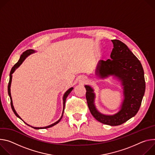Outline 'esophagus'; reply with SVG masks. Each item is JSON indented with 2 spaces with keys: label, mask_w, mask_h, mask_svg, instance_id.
Masks as SVG:
<instances>
[{
  "label": "esophagus",
  "mask_w": 155,
  "mask_h": 155,
  "mask_svg": "<svg viewBox=\"0 0 155 155\" xmlns=\"http://www.w3.org/2000/svg\"><path fill=\"white\" fill-rule=\"evenodd\" d=\"M82 83H84V82H85V78H84V77H82L81 78V81H80Z\"/></svg>",
  "instance_id": "obj_1"
}]
</instances>
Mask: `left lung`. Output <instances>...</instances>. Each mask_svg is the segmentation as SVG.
<instances>
[{
    "label": "left lung",
    "instance_id": "8db88e82",
    "mask_svg": "<svg viewBox=\"0 0 155 155\" xmlns=\"http://www.w3.org/2000/svg\"><path fill=\"white\" fill-rule=\"evenodd\" d=\"M111 41L113 48L111 58L107 61L100 60L96 73L100 78L112 75L121 81L124 98L121 110L114 115L101 114L94 104V89L87 85H85V88L87 105L92 116L103 124L114 126L124 123L138 112L145 91V81L142 64L128 47L117 39Z\"/></svg>",
    "mask_w": 155,
    "mask_h": 155
}]
</instances>
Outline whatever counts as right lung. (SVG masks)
I'll return each instance as SVG.
<instances>
[{"label":"right lung","mask_w":155,"mask_h":155,"mask_svg":"<svg viewBox=\"0 0 155 155\" xmlns=\"http://www.w3.org/2000/svg\"><path fill=\"white\" fill-rule=\"evenodd\" d=\"M35 52V50H32V49H29V50H27L26 51H24V52L21 55V56H20V59H19V60H18V61L17 62L13 67H12V70H11V71H10V79H9V82H8V95H9V97H10V104H11V107H12V110H13V113H15V114L18 117H19L20 119H21V118L19 116V115L16 113V111H15V110L14 109V107H13V102H12V96H11V94H10V86H11V82H12V74L14 73V71H15V70L16 69H17L18 68L21 64V63L23 62V61L26 59V58L28 57V56H29V55H31V54H33V53H34ZM73 89V87H71V88H70V89H69L65 93H64V95H63V113H62V115H61V117L60 118V119L59 120H58V121H57V122H55V123H54V124H51V125H50V126H46V127H33L34 129H47V128H49V127H52V126H55V125H56L57 124H58L60 121V120L61 119V118H62V116H63V111H64V105H65V101H66V98H67V97L68 96V95L70 94V92L72 91V90ZM27 125H28V124H27ZM28 126H29V125H28Z\"/></svg>","instance_id":"obj_1"}]
</instances>
